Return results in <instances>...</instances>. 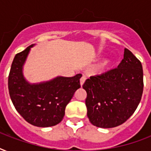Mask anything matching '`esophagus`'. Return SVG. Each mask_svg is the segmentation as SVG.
Listing matches in <instances>:
<instances>
[{
    "mask_svg": "<svg viewBox=\"0 0 151 151\" xmlns=\"http://www.w3.org/2000/svg\"><path fill=\"white\" fill-rule=\"evenodd\" d=\"M85 80H86V77H85V75H82V77H81V79H80L81 85H84V83H85Z\"/></svg>",
    "mask_w": 151,
    "mask_h": 151,
    "instance_id": "1",
    "label": "esophagus"
}]
</instances>
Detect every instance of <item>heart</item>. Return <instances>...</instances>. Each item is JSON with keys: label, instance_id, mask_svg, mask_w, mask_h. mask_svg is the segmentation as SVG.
Wrapping results in <instances>:
<instances>
[{"label": "heart", "instance_id": "obj_1", "mask_svg": "<svg viewBox=\"0 0 151 151\" xmlns=\"http://www.w3.org/2000/svg\"><path fill=\"white\" fill-rule=\"evenodd\" d=\"M114 63V60L111 57H104L100 61L95 65L93 70L96 74H102L109 70Z\"/></svg>", "mask_w": 151, "mask_h": 151}]
</instances>
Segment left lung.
Here are the masks:
<instances>
[{
	"label": "left lung",
	"instance_id": "1",
	"mask_svg": "<svg viewBox=\"0 0 151 151\" xmlns=\"http://www.w3.org/2000/svg\"><path fill=\"white\" fill-rule=\"evenodd\" d=\"M87 115L93 125L103 129L117 127L135 112L143 90L140 61L124 48V59L117 68L85 81Z\"/></svg>",
	"mask_w": 151,
	"mask_h": 151
}]
</instances>
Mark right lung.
<instances>
[{"mask_svg":"<svg viewBox=\"0 0 151 151\" xmlns=\"http://www.w3.org/2000/svg\"><path fill=\"white\" fill-rule=\"evenodd\" d=\"M32 45L15 55L8 76V91L18 113L28 123L46 128L59 124L74 92L81 87L78 73L71 78L58 76L50 81L29 83L23 75V66Z\"/></svg>","mask_w":151,"mask_h":151,"instance_id":"obj_1","label":"right lung"}]
</instances>
